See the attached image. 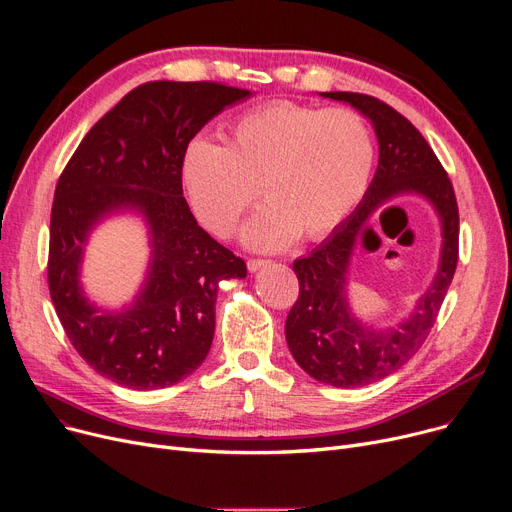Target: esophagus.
<instances>
[{"mask_svg": "<svg viewBox=\"0 0 512 512\" xmlns=\"http://www.w3.org/2000/svg\"><path fill=\"white\" fill-rule=\"evenodd\" d=\"M267 263H270L267 259H249L247 267H249V272H257V270H261V267H265Z\"/></svg>", "mask_w": 512, "mask_h": 512, "instance_id": "esophagus-1", "label": "esophagus"}]
</instances>
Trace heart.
Here are the masks:
<instances>
[{
    "label": "heart",
    "instance_id": "obj_1",
    "mask_svg": "<svg viewBox=\"0 0 512 512\" xmlns=\"http://www.w3.org/2000/svg\"><path fill=\"white\" fill-rule=\"evenodd\" d=\"M373 139L348 107L315 110L274 101L230 124L224 147L188 145L182 182L201 224L222 238L255 201L267 205L245 226L253 249H282L301 232L319 238L340 226L367 193Z\"/></svg>",
    "mask_w": 512,
    "mask_h": 512
}]
</instances>
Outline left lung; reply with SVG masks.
<instances>
[{"label":"left lung","instance_id":"obj_1","mask_svg":"<svg viewBox=\"0 0 512 512\" xmlns=\"http://www.w3.org/2000/svg\"><path fill=\"white\" fill-rule=\"evenodd\" d=\"M351 103L373 124L380 143L378 170L363 201L334 232L292 263L299 299L286 317L290 353L313 380L336 388L378 382L405 365L434 328L459 261V207L452 182L421 132L388 103L363 93H321ZM400 194H419L433 203L443 224L439 274L414 313L394 329L373 331L347 307V265L356 238L380 208Z\"/></svg>","mask_w":512,"mask_h":512}]
</instances>
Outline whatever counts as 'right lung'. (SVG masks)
I'll use <instances>...</instances> for the list:
<instances>
[{
  "mask_svg": "<svg viewBox=\"0 0 512 512\" xmlns=\"http://www.w3.org/2000/svg\"><path fill=\"white\" fill-rule=\"evenodd\" d=\"M251 91L220 83L153 80L132 89L80 141L51 205L47 282L76 353L132 390L168 388L207 357L222 280L247 265L195 220L182 197V157L195 134ZM137 210L150 226L152 261L142 292L122 312L84 297L79 265L105 214Z\"/></svg>",
  "mask_w": 512,
  "mask_h": 512,
  "instance_id": "obj_1",
  "label": "right lung"
}]
</instances>
